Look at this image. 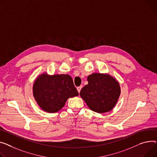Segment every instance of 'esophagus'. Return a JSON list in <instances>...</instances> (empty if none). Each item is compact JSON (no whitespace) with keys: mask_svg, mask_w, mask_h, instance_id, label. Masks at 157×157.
I'll return each instance as SVG.
<instances>
[{"mask_svg":"<svg viewBox=\"0 0 157 157\" xmlns=\"http://www.w3.org/2000/svg\"><path fill=\"white\" fill-rule=\"evenodd\" d=\"M81 88H82V86H78V87H77V90H78V93H79V92H80V91H81Z\"/></svg>","mask_w":157,"mask_h":157,"instance_id":"1","label":"esophagus"}]
</instances>
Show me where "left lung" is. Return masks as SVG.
<instances>
[{
  "label": "left lung",
  "instance_id": "left-lung-1",
  "mask_svg": "<svg viewBox=\"0 0 157 157\" xmlns=\"http://www.w3.org/2000/svg\"><path fill=\"white\" fill-rule=\"evenodd\" d=\"M88 84L79 95L93 111L102 113L111 111L119 100L121 86L118 81L107 73H93L87 78Z\"/></svg>",
  "mask_w": 157,
  "mask_h": 157
}]
</instances>
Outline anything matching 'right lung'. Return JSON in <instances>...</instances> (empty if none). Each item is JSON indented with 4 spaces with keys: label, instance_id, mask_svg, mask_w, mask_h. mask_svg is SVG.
Returning a JSON list of instances; mask_svg holds the SVG:
<instances>
[{
    "label": "right lung",
    "instance_id": "1",
    "mask_svg": "<svg viewBox=\"0 0 157 157\" xmlns=\"http://www.w3.org/2000/svg\"><path fill=\"white\" fill-rule=\"evenodd\" d=\"M33 95L41 109L55 113L63 108L68 98L77 97L79 93L69 75H49L45 72L35 79Z\"/></svg>",
    "mask_w": 157,
    "mask_h": 157
}]
</instances>
